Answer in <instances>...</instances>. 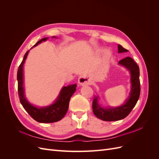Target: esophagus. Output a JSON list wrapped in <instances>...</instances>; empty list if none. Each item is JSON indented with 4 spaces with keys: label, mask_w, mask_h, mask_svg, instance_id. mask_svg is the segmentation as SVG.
<instances>
[{
    "label": "esophagus",
    "mask_w": 159,
    "mask_h": 159,
    "mask_svg": "<svg viewBox=\"0 0 159 159\" xmlns=\"http://www.w3.org/2000/svg\"><path fill=\"white\" fill-rule=\"evenodd\" d=\"M91 81L89 77L85 75H81L78 79V84L80 85H89Z\"/></svg>",
    "instance_id": "34e87169"
}]
</instances>
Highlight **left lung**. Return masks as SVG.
<instances>
[{
  "instance_id": "obj_1",
  "label": "left lung",
  "mask_w": 159,
  "mask_h": 159,
  "mask_svg": "<svg viewBox=\"0 0 159 159\" xmlns=\"http://www.w3.org/2000/svg\"><path fill=\"white\" fill-rule=\"evenodd\" d=\"M128 50L121 46L118 45L119 53L126 52ZM119 64L125 66L131 72V91L130 96L126 102L118 107L103 109L98 103V98H94L93 100L92 108L94 115L98 119L105 121H114L125 118L131 113L135 106L141 93V84L139 80V67L131 57H126L119 61Z\"/></svg>"
}]
</instances>
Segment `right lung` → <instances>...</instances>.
<instances>
[{
    "mask_svg": "<svg viewBox=\"0 0 159 159\" xmlns=\"http://www.w3.org/2000/svg\"><path fill=\"white\" fill-rule=\"evenodd\" d=\"M47 39L48 38H42L34 46H37L42 41H46ZM28 52L29 51L28 50L25 54L21 64L18 67L17 71L18 92L20 102L27 113L35 121L44 123H50L58 121L62 118H64L67 111H68L70 98L71 95L74 93L77 85L76 84H74L64 87L61 90V92L56 102L48 107L38 108L33 106V105L28 103V101L26 99L23 88V65L25 60L26 59Z\"/></svg>",
    "mask_w": 159,
    "mask_h": 159,
    "instance_id": "add662e5",
    "label": "right lung"
}]
</instances>
